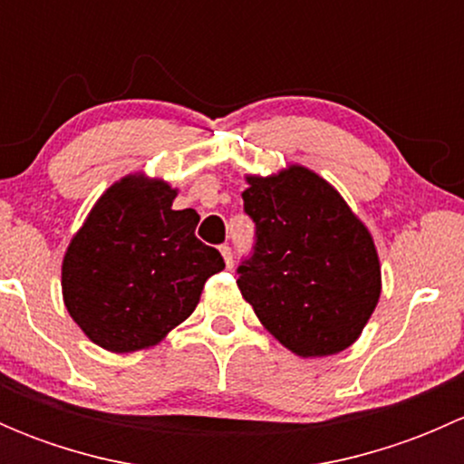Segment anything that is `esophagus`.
Instances as JSON below:
<instances>
[{
  "label": "esophagus",
  "instance_id": "1",
  "mask_svg": "<svg viewBox=\"0 0 464 464\" xmlns=\"http://www.w3.org/2000/svg\"><path fill=\"white\" fill-rule=\"evenodd\" d=\"M219 251H222L224 262H227V266H233V251H231V246L222 245V246H219Z\"/></svg>",
  "mask_w": 464,
  "mask_h": 464
}]
</instances>
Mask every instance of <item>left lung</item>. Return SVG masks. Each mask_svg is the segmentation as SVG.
Returning <instances> with one entry per match:
<instances>
[{
    "label": "left lung",
    "instance_id": "8db88e82",
    "mask_svg": "<svg viewBox=\"0 0 464 464\" xmlns=\"http://www.w3.org/2000/svg\"><path fill=\"white\" fill-rule=\"evenodd\" d=\"M246 181L242 199L256 242L237 266L242 296L292 353H341L362 334L382 294L371 233L307 168L289 166Z\"/></svg>",
    "mask_w": 464,
    "mask_h": 464
}]
</instances>
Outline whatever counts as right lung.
Here are the masks:
<instances>
[{
  "instance_id": "1",
  "label": "right lung",
  "mask_w": 464,
  "mask_h": 464,
  "mask_svg": "<svg viewBox=\"0 0 464 464\" xmlns=\"http://www.w3.org/2000/svg\"><path fill=\"white\" fill-rule=\"evenodd\" d=\"M175 195L159 179L116 181L64 254V305L101 348L132 353L161 341L224 269L219 251L195 237L199 215L172 210Z\"/></svg>"
}]
</instances>
